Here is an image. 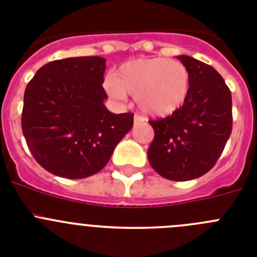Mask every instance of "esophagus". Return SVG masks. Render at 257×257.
Instances as JSON below:
<instances>
[{
    "label": "esophagus",
    "instance_id": "1",
    "mask_svg": "<svg viewBox=\"0 0 257 257\" xmlns=\"http://www.w3.org/2000/svg\"><path fill=\"white\" fill-rule=\"evenodd\" d=\"M144 121H145V118L143 117V115L140 114L134 115V122H135V123H139V122H144Z\"/></svg>",
    "mask_w": 257,
    "mask_h": 257
}]
</instances>
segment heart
<instances>
[{
	"mask_svg": "<svg viewBox=\"0 0 257 257\" xmlns=\"http://www.w3.org/2000/svg\"><path fill=\"white\" fill-rule=\"evenodd\" d=\"M189 70L179 60L142 58L130 60L104 79L106 92L117 100L127 94L152 115H167L181 106L189 94Z\"/></svg>",
	"mask_w": 257,
	"mask_h": 257,
	"instance_id": "obj_1",
	"label": "heart"
}]
</instances>
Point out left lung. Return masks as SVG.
Returning a JSON list of instances; mask_svg holds the SVG:
<instances>
[{
    "mask_svg": "<svg viewBox=\"0 0 257 257\" xmlns=\"http://www.w3.org/2000/svg\"><path fill=\"white\" fill-rule=\"evenodd\" d=\"M179 60L189 70V94L171 115L149 121L154 139L148 160L157 174L174 181L197 179L219 160L231 133V94L211 65L188 55Z\"/></svg>",
    "mask_w": 257,
    "mask_h": 257,
    "instance_id": "8db88e82",
    "label": "left lung"
}]
</instances>
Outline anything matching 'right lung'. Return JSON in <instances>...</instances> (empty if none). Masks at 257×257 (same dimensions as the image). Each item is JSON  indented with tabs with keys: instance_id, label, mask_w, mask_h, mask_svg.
<instances>
[{
	"instance_id": "add662e5",
	"label": "right lung",
	"mask_w": 257,
	"mask_h": 257,
	"mask_svg": "<svg viewBox=\"0 0 257 257\" xmlns=\"http://www.w3.org/2000/svg\"><path fill=\"white\" fill-rule=\"evenodd\" d=\"M105 59L79 56L50 61L27 85L22 128L35 160L65 179L100 171L133 128V113L104 105Z\"/></svg>"
}]
</instances>
